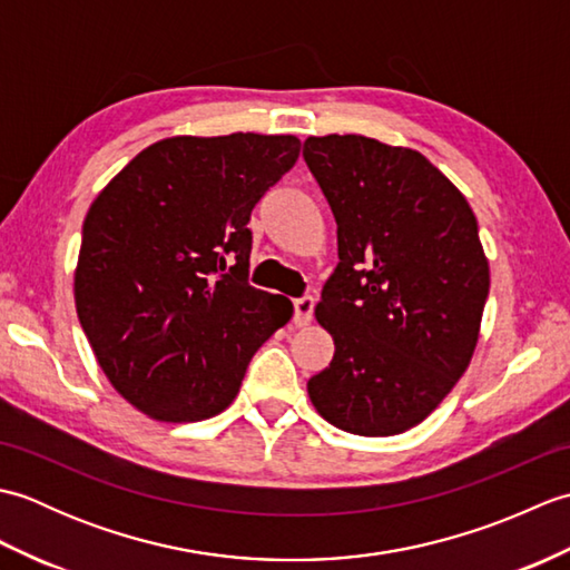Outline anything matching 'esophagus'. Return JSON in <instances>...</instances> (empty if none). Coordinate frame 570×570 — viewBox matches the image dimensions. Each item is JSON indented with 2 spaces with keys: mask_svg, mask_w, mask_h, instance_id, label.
I'll list each match as a JSON object with an SVG mask.
<instances>
[{
  "mask_svg": "<svg viewBox=\"0 0 570 570\" xmlns=\"http://www.w3.org/2000/svg\"><path fill=\"white\" fill-rule=\"evenodd\" d=\"M313 306H316V298L313 296H301L294 301V323L298 328H304L313 321Z\"/></svg>",
  "mask_w": 570,
  "mask_h": 570,
  "instance_id": "esophagus-1",
  "label": "esophagus"
}]
</instances>
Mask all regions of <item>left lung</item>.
Segmentation results:
<instances>
[{
    "label": "left lung",
    "instance_id": "8db88e82",
    "mask_svg": "<svg viewBox=\"0 0 570 570\" xmlns=\"http://www.w3.org/2000/svg\"><path fill=\"white\" fill-rule=\"evenodd\" d=\"M304 159L337 223L316 318L331 367L318 414L357 435L416 426L463 377L490 292L475 213L426 156L360 135L308 137Z\"/></svg>",
    "mask_w": 570,
    "mask_h": 570
}]
</instances>
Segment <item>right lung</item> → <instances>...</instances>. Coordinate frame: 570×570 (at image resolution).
I'll list each match as a JSON object with an SVG mask.
<instances>
[{
    "label": "right lung",
    "instance_id": "1",
    "mask_svg": "<svg viewBox=\"0 0 570 570\" xmlns=\"http://www.w3.org/2000/svg\"><path fill=\"white\" fill-rule=\"evenodd\" d=\"M294 135L168 137L137 154L82 223L76 308L98 365L156 421H203L292 321L247 284L249 215L298 159Z\"/></svg>",
    "mask_w": 570,
    "mask_h": 570
}]
</instances>
